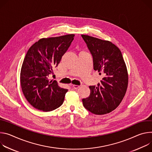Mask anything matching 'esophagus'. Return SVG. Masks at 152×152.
Segmentation results:
<instances>
[{
    "label": "esophagus",
    "instance_id": "34e87169",
    "mask_svg": "<svg viewBox=\"0 0 152 152\" xmlns=\"http://www.w3.org/2000/svg\"><path fill=\"white\" fill-rule=\"evenodd\" d=\"M72 87L74 89H77L78 88H80V86L78 85H72Z\"/></svg>",
    "mask_w": 152,
    "mask_h": 152
}]
</instances>
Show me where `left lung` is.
Returning a JSON list of instances; mask_svg holds the SVG:
<instances>
[{
	"mask_svg": "<svg viewBox=\"0 0 152 152\" xmlns=\"http://www.w3.org/2000/svg\"><path fill=\"white\" fill-rule=\"evenodd\" d=\"M93 57L94 69L103 78L98 86H90V95L82 99L88 110L104 115L115 110L123 100L128 85L127 67L120 49L112 42L81 35Z\"/></svg>",
	"mask_w": 152,
	"mask_h": 152,
	"instance_id": "obj_1",
	"label": "left lung"
}]
</instances>
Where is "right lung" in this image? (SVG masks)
Masks as SVG:
<instances>
[{"label": "right lung", "mask_w": 152, "mask_h": 152, "mask_svg": "<svg viewBox=\"0 0 152 152\" xmlns=\"http://www.w3.org/2000/svg\"><path fill=\"white\" fill-rule=\"evenodd\" d=\"M74 34L43 38L32 45L24 58L20 84L28 102L43 112L52 111L63 103L67 89L60 88L57 81L48 80L62 56L74 40Z\"/></svg>", "instance_id": "add662e5"}]
</instances>
